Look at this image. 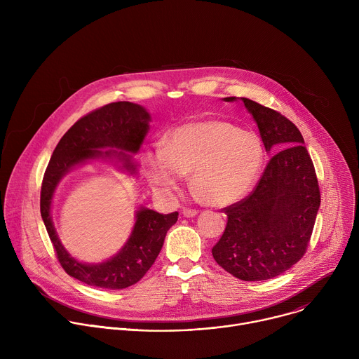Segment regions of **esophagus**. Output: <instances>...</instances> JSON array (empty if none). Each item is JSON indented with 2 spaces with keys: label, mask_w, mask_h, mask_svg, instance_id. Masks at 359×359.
Wrapping results in <instances>:
<instances>
[{
  "label": "esophagus",
  "mask_w": 359,
  "mask_h": 359,
  "mask_svg": "<svg viewBox=\"0 0 359 359\" xmlns=\"http://www.w3.org/2000/svg\"><path fill=\"white\" fill-rule=\"evenodd\" d=\"M182 213H183V216L184 217H194L198 212L196 210V209H189V208H184L183 210H182Z\"/></svg>",
  "instance_id": "obj_1"
}]
</instances>
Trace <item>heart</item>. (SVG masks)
I'll use <instances>...</instances> for the list:
<instances>
[{
    "label": "heart",
    "instance_id": "b5f03b06",
    "mask_svg": "<svg viewBox=\"0 0 359 359\" xmlns=\"http://www.w3.org/2000/svg\"><path fill=\"white\" fill-rule=\"evenodd\" d=\"M151 184L165 194L177 191L191 173L193 190L210 206H229L254 184L263 165L259 137L223 121L190 122L176 128L166 146L143 156Z\"/></svg>",
    "mask_w": 359,
    "mask_h": 359
}]
</instances>
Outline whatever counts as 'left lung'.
Segmentation results:
<instances>
[{"label": "left lung", "instance_id": "1", "mask_svg": "<svg viewBox=\"0 0 359 359\" xmlns=\"http://www.w3.org/2000/svg\"><path fill=\"white\" fill-rule=\"evenodd\" d=\"M241 100L259 126L266 150L280 151L269 161L252 191L223 209L227 224L212 254L236 278L262 281L283 274L304 257L321 193L298 128L271 108L248 97Z\"/></svg>", "mask_w": 359, "mask_h": 359}]
</instances>
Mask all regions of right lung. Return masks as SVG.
<instances>
[{
    "label": "right lung",
    "mask_w": 359,
    "mask_h": 359,
    "mask_svg": "<svg viewBox=\"0 0 359 359\" xmlns=\"http://www.w3.org/2000/svg\"><path fill=\"white\" fill-rule=\"evenodd\" d=\"M149 114L130 102H112L97 108L78 122L58 142L46 166L41 186V216L50 243L57 252L61 267L71 277L97 288L122 290L136 284L155 263L168 230L177 222L179 213L161 215L149 209H140L129 241L114 259L96 264H82L72 259L58 240L50 222V200L61 177L75 165L92 158L116 156L123 168L130 172L136 165L125 151L97 149L116 147L126 151H137L149 129Z\"/></svg>",
    "instance_id": "add662e5"
}]
</instances>
